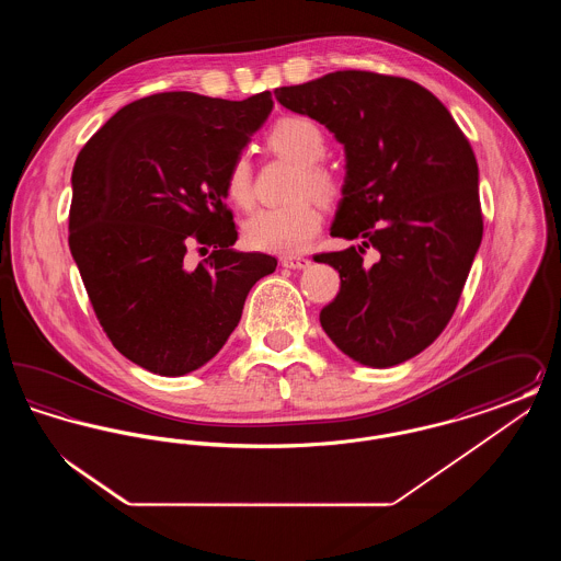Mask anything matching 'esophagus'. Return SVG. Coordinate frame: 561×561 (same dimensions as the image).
Here are the masks:
<instances>
[{"mask_svg":"<svg viewBox=\"0 0 561 561\" xmlns=\"http://www.w3.org/2000/svg\"><path fill=\"white\" fill-rule=\"evenodd\" d=\"M282 265L286 268H307L311 265L309 256H282Z\"/></svg>","mask_w":561,"mask_h":561,"instance_id":"obj_1","label":"esophagus"}]
</instances>
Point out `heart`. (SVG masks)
Listing matches in <instances>:
<instances>
[{
  "label": "heart",
  "instance_id": "heart-1",
  "mask_svg": "<svg viewBox=\"0 0 561 561\" xmlns=\"http://www.w3.org/2000/svg\"><path fill=\"white\" fill-rule=\"evenodd\" d=\"M267 142L275 153L298 163L293 187V195L298 199L286 206L256 210L243 222V240L256 250L296 254L321 229V214L309 193L321 204H332L341 195V181L320 163L328 145L323 130L313 119L302 115L284 117L271 128ZM225 191L238 208L252 206V165L245 156H238L229 163Z\"/></svg>",
  "mask_w": 561,
  "mask_h": 561
}]
</instances>
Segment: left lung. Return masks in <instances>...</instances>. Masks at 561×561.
<instances>
[{
  "label": "left lung",
  "mask_w": 561,
  "mask_h": 561,
  "mask_svg": "<svg viewBox=\"0 0 561 561\" xmlns=\"http://www.w3.org/2000/svg\"><path fill=\"white\" fill-rule=\"evenodd\" d=\"M290 111L345 145L347 179L334 238L321 252L341 275L321 328L351 359L389 368L444 332L483 236L478 161L467 136L427 88L373 71H334L275 90ZM368 247L377 250L370 266Z\"/></svg>",
  "instance_id": "left-lung-1"
}]
</instances>
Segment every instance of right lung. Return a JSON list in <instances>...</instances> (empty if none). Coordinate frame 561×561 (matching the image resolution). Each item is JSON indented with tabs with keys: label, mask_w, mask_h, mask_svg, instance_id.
<instances>
[{
	"label": "right lung",
	"mask_w": 561,
	"mask_h": 561,
	"mask_svg": "<svg viewBox=\"0 0 561 561\" xmlns=\"http://www.w3.org/2000/svg\"><path fill=\"white\" fill-rule=\"evenodd\" d=\"M273 108L271 92L222 101L160 92L119 108L73 168L69 248L108 341L140 368L183 376L240 323L250 288L277 267L236 252L227 168ZM191 242L214 252L195 268Z\"/></svg>",
	"instance_id": "add662e5"
}]
</instances>
